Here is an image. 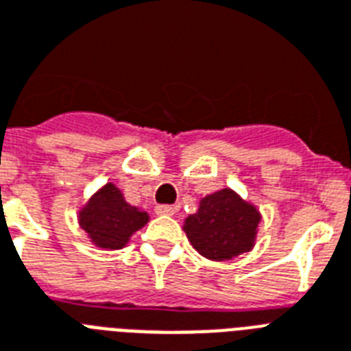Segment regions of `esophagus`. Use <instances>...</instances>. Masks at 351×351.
Instances as JSON below:
<instances>
[{
	"label": "esophagus",
	"instance_id": "obj_1",
	"mask_svg": "<svg viewBox=\"0 0 351 351\" xmlns=\"http://www.w3.org/2000/svg\"><path fill=\"white\" fill-rule=\"evenodd\" d=\"M156 215H160V216H173L178 210V207L176 205H158L156 207Z\"/></svg>",
	"mask_w": 351,
	"mask_h": 351
}]
</instances>
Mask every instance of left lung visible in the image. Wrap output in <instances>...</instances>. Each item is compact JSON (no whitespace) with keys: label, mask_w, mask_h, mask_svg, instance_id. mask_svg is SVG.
I'll use <instances>...</instances> for the list:
<instances>
[{"label":"left lung","mask_w":351,"mask_h":351,"mask_svg":"<svg viewBox=\"0 0 351 351\" xmlns=\"http://www.w3.org/2000/svg\"><path fill=\"white\" fill-rule=\"evenodd\" d=\"M261 215L232 189H220L200 200L195 215L184 221L191 245L204 258L229 261L254 247Z\"/></svg>","instance_id":"obj_1"}]
</instances>
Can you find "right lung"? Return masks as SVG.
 Wrapping results in <instances>:
<instances>
[{"label":"right lung","mask_w":351,"mask_h":351,"mask_svg":"<svg viewBox=\"0 0 351 351\" xmlns=\"http://www.w3.org/2000/svg\"><path fill=\"white\" fill-rule=\"evenodd\" d=\"M147 221L149 215L146 210L128 204L122 191L111 182L97 191L79 210L81 229L101 249H122Z\"/></svg>","instance_id":"right-lung-1"}]
</instances>
